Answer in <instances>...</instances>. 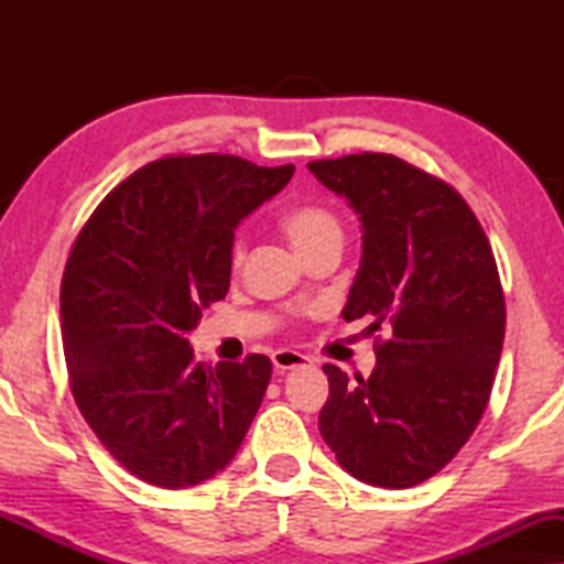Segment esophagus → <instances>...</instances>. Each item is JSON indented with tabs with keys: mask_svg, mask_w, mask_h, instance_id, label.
<instances>
[{
	"mask_svg": "<svg viewBox=\"0 0 564 564\" xmlns=\"http://www.w3.org/2000/svg\"><path fill=\"white\" fill-rule=\"evenodd\" d=\"M272 361H274L276 372H288V369H297V367H307V365H311V359H307L305 354L292 351V349L274 351V354H272Z\"/></svg>",
	"mask_w": 564,
	"mask_h": 564,
	"instance_id": "obj_1",
	"label": "esophagus"
}]
</instances>
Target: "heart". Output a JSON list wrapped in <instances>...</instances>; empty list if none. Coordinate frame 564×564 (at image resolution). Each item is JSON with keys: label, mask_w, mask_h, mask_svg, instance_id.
<instances>
[{"label": "heart", "mask_w": 564, "mask_h": 564, "mask_svg": "<svg viewBox=\"0 0 564 564\" xmlns=\"http://www.w3.org/2000/svg\"><path fill=\"white\" fill-rule=\"evenodd\" d=\"M280 228L303 257H307V253L315 251L323 243L341 241V223H338V218L328 210V207L321 205L288 207V210L280 215ZM241 257L243 243L236 241L234 249H230V259H234V264H238Z\"/></svg>", "instance_id": "heart-1"}]
</instances>
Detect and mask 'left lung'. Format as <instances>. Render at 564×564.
<instances>
[{
  "label": "left lung",
  "instance_id": "8db88e82",
  "mask_svg": "<svg viewBox=\"0 0 564 564\" xmlns=\"http://www.w3.org/2000/svg\"><path fill=\"white\" fill-rule=\"evenodd\" d=\"M361 223V261L344 321L390 328L372 375L323 365L321 436L346 473L403 490L449 465L482 419L506 336L490 241L449 184L390 153L313 161Z\"/></svg>",
  "mask_w": 564,
  "mask_h": 564
}]
</instances>
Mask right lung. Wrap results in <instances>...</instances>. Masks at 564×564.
<instances>
[{"label":"right lung","mask_w":564,"mask_h":564,"mask_svg":"<svg viewBox=\"0 0 564 564\" xmlns=\"http://www.w3.org/2000/svg\"><path fill=\"white\" fill-rule=\"evenodd\" d=\"M292 172L223 153L151 161L76 236L61 282L72 392L130 475L180 490L236 457L272 361L249 354L207 367L187 334L203 307L226 297L238 223Z\"/></svg>","instance_id":"1"}]
</instances>
